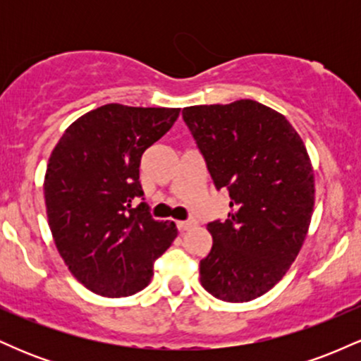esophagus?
<instances>
[{
	"instance_id": "obj_1",
	"label": "esophagus",
	"mask_w": 361,
	"mask_h": 361,
	"mask_svg": "<svg viewBox=\"0 0 361 361\" xmlns=\"http://www.w3.org/2000/svg\"><path fill=\"white\" fill-rule=\"evenodd\" d=\"M193 226H195V221H192V219H190V221H178L176 222V227L181 231V233H183V231L192 229Z\"/></svg>"
}]
</instances>
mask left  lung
Returning a JSON list of instances; mask_svg holds the SVG:
<instances>
[{
  "mask_svg": "<svg viewBox=\"0 0 361 361\" xmlns=\"http://www.w3.org/2000/svg\"><path fill=\"white\" fill-rule=\"evenodd\" d=\"M181 115L215 188L231 198L226 221L207 224L214 244L200 281L221 300H252L279 283L304 244L314 207L307 149L283 115L258 102Z\"/></svg>",
  "mask_w": 361,
  "mask_h": 361,
  "instance_id": "left-lung-1",
  "label": "left lung"
}]
</instances>
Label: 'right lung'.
Segmentation results:
<instances>
[{
  "mask_svg": "<svg viewBox=\"0 0 361 361\" xmlns=\"http://www.w3.org/2000/svg\"><path fill=\"white\" fill-rule=\"evenodd\" d=\"M178 115L109 103L71 123L54 147L44 181L49 226L69 270L98 295L147 287L178 235L175 222L152 219L139 181L144 151Z\"/></svg>",
  "mask_w": 361,
  "mask_h": 361,
  "instance_id": "right-lung-1",
  "label": "right lung"
}]
</instances>
